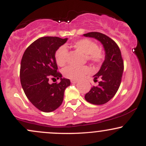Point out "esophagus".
Returning a JSON list of instances; mask_svg holds the SVG:
<instances>
[{"instance_id": "obj_1", "label": "esophagus", "mask_w": 146, "mask_h": 146, "mask_svg": "<svg viewBox=\"0 0 146 146\" xmlns=\"http://www.w3.org/2000/svg\"><path fill=\"white\" fill-rule=\"evenodd\" d=\"M71 82L72 84H76L77 82H78V81H77V80H71Z\"/></svg>"}]
</instances>
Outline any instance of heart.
I'll list each match as a JSON object with an SVG mask.
<instances>
[{
    "label": "heart",
    "instance_id": "1",
    "mask_svg": "<svg viewBox=\"0 0 146 146\" xmlns=\"http://www.w3.org/2000/svg\"><path fill=\"white\" fill-rule=\"evenodd\" d=\"M73 45L75 48L86 54V58L88 61L94 64H101L104 61V52L99 48L95 42L87 38H82L75 41ZM67 55L68 49L65 46H60L57 49L55 53V59L59 66H62L66 64ZM88 71L89 68L86 66H68L64 68L63 75L65 78L71 80H78L88 73Z\"/></svg>",
    "mask_w": 146,
    "mask_h": 146
}]
</instances>
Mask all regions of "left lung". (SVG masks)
<instances>
[{
  "label": "left lung",
  "instance_id": "left-lung-1",
  "mask_svg": "<svg viewBox=\"0 0 146 146\" xmlns=\"http://www.w3.org/2000/svg\"><path fill=\"white\" fill-rule=\"evenodd\" d=\"M86 37L94 38L101 42L105 50L106 58L101 68L94 76V82H98L85 95V100L90 104L102 105L107 103L115 96L121 84L123 71V61L121 51L117 43L106 35L100 32L85 33Z\"/></svg>",
  "mask_w": 146,
  "mask_h": 146
}]
</instances>
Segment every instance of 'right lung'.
<instances>
[{
  "instance_id": "add662e5",
  "label": "right lung",
  "mask_w": 146,
  "mask_h": 146,
  "mask_svg": "<svg viewBox=\"0 0 146 146\" xmlns=\"http://www.w3.org/2000/svg\"><path fill=\"white\" fill-rule=\"evenodd\" d=\"M68 38L42 37L27 48L21 60L20 78L28 100L38 110L49 113L62 104L64 93L70 86L68 79L58 72L55 53ZM49 78L60 79L59 83L49 84Z\"/></svg>"
}]
</instances>
